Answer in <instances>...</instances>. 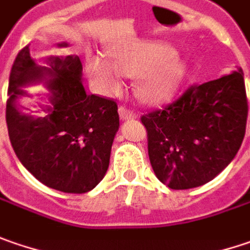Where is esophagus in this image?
Masks as SVG:
<instances>
[{
    "mask_svg": "<svg viewBox=\"0 0 250 250\" xmlns=\"http://www.w3.org/2000/svg\"><path fill=\"white\" fill-rule=\"evenodd\" d=\"M118 112H119V117H121L122 121L136 118V114H135L133 111H131V109H128L126 106H119Z\"/></svg>",
    "mask_w": 250,
    "mask_h": 250,
    "instance_id": "esophagus-1",
    "label": "esophagus"
}]
</instances>
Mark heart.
<instances>
[{
  "label": "heart",
  "instance_id": "obj_1",
  "mask_svg": "<svg viewBox=\"0 0 250 250\" xmlns=\"http://www.w3.org/2000/svg\"><path fill=\"white\" fill-rule=\"evenodd\" d=\"M108 59L90 55L85 59V70L90 80L103 94L119 91L121 73L138 76L136 95L147 104L167 103L179 88L186 74V66L176 50L166 43L144 42L115 46L108 50Z\"/></svg>",
  "mask_w": 250,
  "mask_h": 250
}]
</instances>
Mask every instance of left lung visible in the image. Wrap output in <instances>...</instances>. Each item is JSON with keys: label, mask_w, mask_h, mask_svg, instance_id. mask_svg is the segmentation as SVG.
<instances>
[{"label": "left lung", "mask_w": 250, "mask_h": 250, "mask_svg": "<svg viewBox=\"0 0 250 250\" xmlns=\"http://www.w3.org/2000/svg\"><path fill=\"white\" fill-rule=\"evenodd\" d=\"M246 119L242 69L194 84L166 108L142 115L156 177L173 190L211 181L238 153Z\"/></svg>", "instance_id": "1"}]
</instances>
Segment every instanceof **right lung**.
Segmentation results:
<instances>
[{"instance_id": "obj_1", "label": "right lung", "mask_w": 250, "mask_h": 250, "mask_svg": "<svg viewBox=\"0 0 250 250\" xmlns=\"http://www.w3.org/2000/svg\"><path fill=\"white\" fill-rule=\"evenodd\" d=\"M64 47L67 43H59ZM36 63L25 46L15 59L8 84L6 126L19 162L44 186L83 194L104 179L119 128L117 103L85 93L79 56H50ZM44 80L51 105L44 117L20 111L21 87Z\"/></svg>"}]
</instances>
